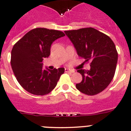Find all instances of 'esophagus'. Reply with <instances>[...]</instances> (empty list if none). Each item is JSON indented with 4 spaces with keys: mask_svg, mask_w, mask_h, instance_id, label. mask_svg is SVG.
<instances>
[{
    "mask_svg": "<svg viewBox=\"0 0 131 131\" xmlns=\"http://www.w3.org/2000/svg\"><path fill=\"white\" fill-rule=\"evenodd\" d=\"M64 71H65V72H69V73H73V70H72L70 69H68V68H65Z\"/></svg>",
    "mask_w": 131,
    "mask_h": 131,
    "instance_id": "34e87169",
    "label": "esophagus"
}]
</instances>
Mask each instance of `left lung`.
Segmentation results:
<instances>
[{
  "mask_svg": "<svg viewBox=\"0 0 131 131\" xmlns=\"http://www.w3.org/2000/svg\"><path fill=\"white\" fill-rule=\"evenodd\" d=\"M79 56L90 63V70H77L82 76L76 88L82 93L95 95L104 90L113 79L118 61L115 43L105 34L92 27L66 30Z\"/></svg>",
  "mask_w": 131,
  "mask_h": 131,
  "instance_id": "1",
  "label": "left lung"
}]
</instances>
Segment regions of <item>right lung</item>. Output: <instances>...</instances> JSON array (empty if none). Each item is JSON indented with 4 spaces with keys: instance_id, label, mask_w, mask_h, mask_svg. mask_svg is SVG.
Segmentation results:
<instances>
[{
    "instance_id": "right-lung-1",
    "label": "right lung",
    "mask_w": 131,
    "mask_h": 131,
    "mask_svg": "<svg viewBox=\"0 0 131 131\" xmlns=\"http://www.w3.org/2000/svg\"><path fill=\"white\" fill-rule=\"evenodd\" d=\"M64 36V32L60 30L36 28L14 45L11 50V67L24 90L33 95L43 96L56 86L64 68L43 70L42 62L50 56L52 43Z\"/></svg>"
}]
</instances>
